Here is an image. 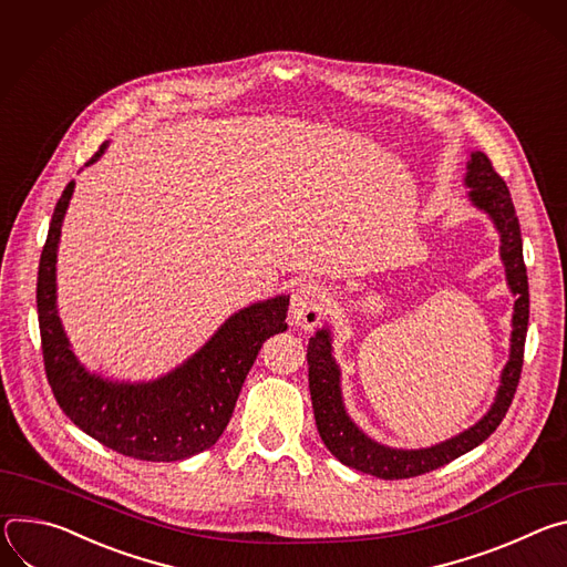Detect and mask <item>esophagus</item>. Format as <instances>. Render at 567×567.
I'll use <instances>...</instances> for the list:
<instances>
[{
  "label": "esophagus",
  "mask_w": 567,
  "mask_h": 567,
  "mask_svg": "<svg viewBox=\"0 0 567 567\" xmlns=\"http://www.w3.org/2000/svg\"><path fill=\"white\" fill-rule=\"evenodd\" d=\"M327 292L320 286H312V284H301L292 299H290V320L297 327L303 329H312L318 327L324 316H327Z\"/></svg>",
  "instance_id": "obj_1"
}]
</instances>
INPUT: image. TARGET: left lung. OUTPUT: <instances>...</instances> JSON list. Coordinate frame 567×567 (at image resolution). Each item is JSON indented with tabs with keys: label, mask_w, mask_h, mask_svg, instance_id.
Wrapping results in <instances>:
<instances>
[{
	"label": "left lung",
	"mask_w": 567,
	"mask_h": 567,
	"mask_svg": "<svg viewBox=\"0 0 567 567\" xmlns=\"http://www.w3.org/2000/svg\"><path fill=\"white\" fill-rule=\"evenodd\" d=\"M466 184L471 186V200L475 207L484 209L497 231H499V255L507 268V281L512 292L518 297L514 308V331H512V355L502 371V385L497 390L495 403L488 414L464 430L462 434L449 439V442L423 449V451H394L371 442L362 434L353 421L347 416L340 394V369L331 358V336L329 331H318L316 338L308 340V388L312 399V412H316L318 432L324 446L338 457L342 464L362 471L367 475H375L381 480H408L423 473H430L439 466L451 464L460 455L480 446L488 439L495 427L505 419L516 388L520 383L523 358H525V336L529 322V284L527 268L523 259V238L520 223L516 216V207L509 194L507 182L497 175L491 159L484 153H473L468 162Z\"/></svg>",
	"instance_id": "left-lung-1"
}]
</instances>
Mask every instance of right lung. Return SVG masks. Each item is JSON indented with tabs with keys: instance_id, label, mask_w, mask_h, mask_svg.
I'll return each instance as SVG.
<instances>
[{
	"instance_id": "right-lung-1",
	"label": "right lung",
	"mask_w": 567,
	"mask_h": 567,
	"mask_svg": "<svg viewBox=\"0 0 567 567\" xmlns=\"http://www.w3.org/2000/svg\"><path fill=\"white\" fill-rule=\"evenodd\" d=\"M105 144L85 162H96ZM74 179L58 198L38 268V322L47 381L60 405L99 444L142 462H177L212 449L227 427L264 342L288 329V297L251 303L182 367L153 383H110L76 360L55 310V249Z\"/></svg>"
}]
</instances>
